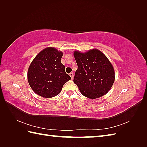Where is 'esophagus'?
Instances as JSON below:
<instances>
[{
  "label": "esophagus",
  "instance_id": "esophagus-1",
  "mask_svg": "<svg viewBox=\"0 0 147 147\" xmlns=\"http://www.w3.org/2000/svg\"><path fill=\"white\" fill-rule=\"evenodd\" d=\"M69 76H71V78L73 80V78H74V74H73V73H71L70 74H69Z\"/></svg>",
  "mask_w": 147,
  "mask_h": 147
}]
</instances>
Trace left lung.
<instances>
[{
  "label": "left lung",
  "mask_w": 147,
  "mask_h": 147,
  "mask_svg": "<svg viewBox=\"0 0 147 147\" xmlns=\"http://www.w3.org/2000/svg\"><path fill=\"white\" fill-rule=\"evenodd\" d=\"M73 54L78 65L73 81L82 94L95 99L107 93L114 82L115 72L104 53L94 49L83 53L75 51Z\"/></svg>",
  "instance_id": "obj_1"
}]
</instances>
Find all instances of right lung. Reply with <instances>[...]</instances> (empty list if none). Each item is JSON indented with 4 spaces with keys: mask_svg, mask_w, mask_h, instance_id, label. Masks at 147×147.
Returning <instances> with one entry per match:
<instances>
[{
    "mask_svg": "<svg viewBox=\"0 0 147 147\" xmlns=\"http://www.w3.org/2000/svg\"><path fill=\"white\" fill-rule=\"evenodd\" d=\"M62 55L61 51L50 47L40 51L32 61L28 70V82L36 94L47 98L54 97L71 80L61 63Z\"/></svg>",
    "mask_w": 147,
    "mask_h": 147,
    "instance_id": "1",
    "label": "right lung"
}]
</instances>
